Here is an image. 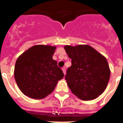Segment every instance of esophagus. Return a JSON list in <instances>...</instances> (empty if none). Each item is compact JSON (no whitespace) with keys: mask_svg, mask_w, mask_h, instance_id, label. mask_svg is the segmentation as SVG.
<instances>
[{"mask_svg":"<svg viewBox=\"0 0 123 123\" xmlns=\"http://www.w3.org/2000/svg\"><path fill=\"white\" fill-rule=\"evenodd\" d=\"M62 71H63L64 75H66V68L65 67L62 68Z\"/></svg>","mask_w":123,"mask_h":123,"instance_id":"34e87169","label":"esophagus"}]
</instances>
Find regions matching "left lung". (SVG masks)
Wrapping results in <instances>:
<instances>
[{
	"label": "left lung",
	"instance_id": "1",
	"mask_svg": "<svg viewBox=\"0 0 123 123\" xmlns=\"http://www.w3.org/2000/svg\"><path fill=\"white\" fill-rule=\"evenodd\" d=\"M64 49L71 59L65 76L71 92L85 101L98 97L107 87L111 75L106 58L87 44L66 45Z\"/></svg>",
	"mask_w": 123,
	"mask_h": 123
}]
</instances>
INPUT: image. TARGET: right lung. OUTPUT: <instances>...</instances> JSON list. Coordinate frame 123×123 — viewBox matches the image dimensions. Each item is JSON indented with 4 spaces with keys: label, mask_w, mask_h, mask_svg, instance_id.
Instances as JSON below:
<instances>
[{
    "label": "right lung",
    "mask_w": 123,
    "mask_h": 123,
    "mask_svg": "<svg viewBox=\"0 0 123 123\" xmlns=\"http://www.w3.org/2000/svg\"><path fill=\"white\" fill-rule=\"evenodd\" d=\"M56 46L37 44L21 54L14 66V79L22 93L34 99L50 94L64 77L52 58Z\"/></svg>",
    "instance_id": "right-lung-1"
}]
</instances>
